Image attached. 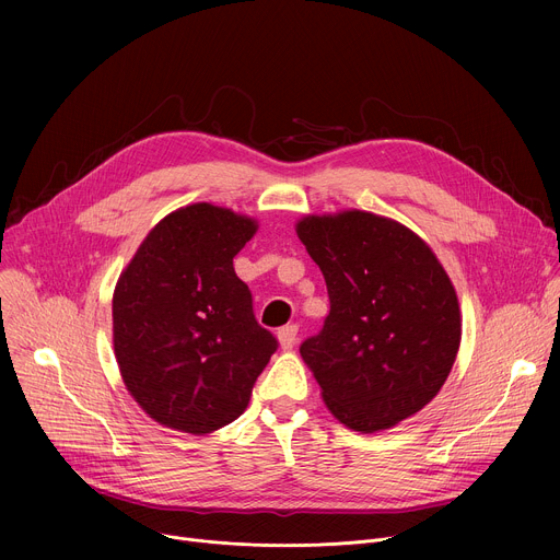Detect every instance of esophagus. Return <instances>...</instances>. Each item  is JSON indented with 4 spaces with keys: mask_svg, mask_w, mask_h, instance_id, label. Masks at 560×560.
<instances>
[{
    "mask_svg": "<svg viewBox=\"0 0 560 560\" xmlns=\"http://www.w3.org/2000/svg\"><path fill=\"white\" fill-rule=\"evenodd\" d=\"M296 332H299V328H296V326H285V328H281V330H279L277 339H279L281 350H292V348L296 346Z\"/></svg>",
    "mask_w": 560,
    "mask_h": 560,
    "instance_id": "obj_1",
    "label": "esophagus"
}]
</instances>
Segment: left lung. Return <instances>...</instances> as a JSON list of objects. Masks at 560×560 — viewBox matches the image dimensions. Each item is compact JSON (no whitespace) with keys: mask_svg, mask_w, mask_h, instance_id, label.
I'll use <instances>...</instances> for the list:
<instances>
[{"mask_svg":"<svg viewBox=\"0 0 560 560\" xmlns=\"http://www.w3.org/2000/svg\"><path fill=\"white\" fill-rule=\"evenodd\" d=\"M294 230L330 294L324 330L301 346L328 410L361 434L421 412L460 346L458 296L432 248L365 210L305 214Z\"/></svg>","mask_w":560,"mask_h":560,"instance_id":"1","label":"left lung"}]
</instances>
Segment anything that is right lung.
<instances>
[{
    "label": "right lung",
    "instance_id": "1",
    "mask_svg": "<svg viewBox=\"0 0 560 560\" xmlns=\"http://www.w3.org/2000/svg\"><path fill=\"white\" fill-rule=\"evenodd\" d=\"M259 221L190 203L159 221L117 279L113 346L126 389L159 425L210 434L242 417L277 339L232 259Z\"/></svg>",
    "mask_w": 560,
    "mask_h": 560
}]
</instances>
